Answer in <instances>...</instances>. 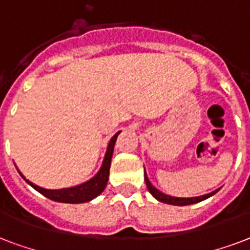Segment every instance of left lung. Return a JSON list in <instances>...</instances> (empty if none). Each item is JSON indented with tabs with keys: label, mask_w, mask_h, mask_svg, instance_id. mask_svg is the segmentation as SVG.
<instances>
[{
	"label": "left lung",
	"mask_w": 250,
	"mask_h": 250,
	"mask_svg": "<svg viewBox=\"0 0 250 250\" xmlns=\"http://www.w3.org/2000/svg\"><path fill=\"white\" fill-rule=\"evenodd\" d=\"M145 181H146V187L148 189V191L151 193L154 197H155L158 201L160 202H164V204H168V205H175V206H187V205H193V204H197V202H201V201H204V199L208 198V197H211L216 193V191L219 190H215V191H211V193H208V194H205V195H201V197H194V198H177V197H171V195H167L159 191L156 189L155 187H152L151 183L148 181L147 179L146 173H145Z\"/></svg>",
	"instance_id": "left-lung-1"
}]
</instances>
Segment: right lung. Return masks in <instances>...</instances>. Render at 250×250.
Returning <instances> with one entry per match:
<instances>
[{
  "label": "right lung",
  "mask_w": 250,
  "mask_h": 250,
  "mask_svg": "<svg viewBox=\"0 0 250 250\" xmlns=\"http://www.w3.org/2000/svg\"><path fill=\"white\" fill-rule=\"evenodd\" d=\"M120 134L116 133L113 135V138L111 139V142L108 145L107 152H105V158H104L103 166L100 168V171L98 172V175L94 176L92 179L88 180L87 183L81 184L78 187L67 188V189H60V190H48V189H42V188L35 185L31 181L24 179V176H22L23 179L26 180L27 183L30 184L31 187L34 188L35 190H38L39 193H42L44 197L56 201V202H63V204H82V202H88L95 197H98L102 191L105 189L108 183V176H109V168H111V160L112 154H113V148H115L116 139L117 135ZM22 175V173H21Z\"/></svg>",
  "instance_id": "add662e5"
}]
</instances>
